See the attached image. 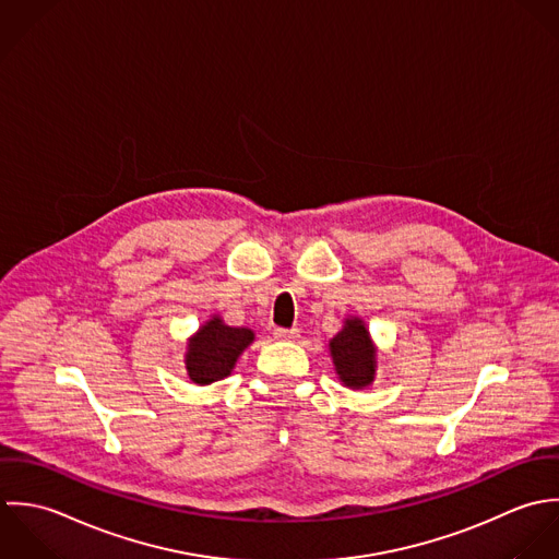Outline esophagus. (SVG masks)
Listing matches in <instances>:
<instances>
[{
    "instance_id": "esophagus-1",
    "label": "esophagus",
    "mask_w": 559,
    "mask_h": 559,
    "mask_svg": "<svg viewBox=\"0 0 559 559\" xmlns=\"http://www.w3.org/2000/svg\"><path fill=\"white\" fill-rule=\"evenodd\" d=\"M274 338H278V341H294V338H298V331L296 329H274Z\"/></svg>"
}]
</instances>
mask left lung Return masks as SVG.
Instances as JSON below:
<instances>
[{
    "mask_svg": "<svg viewBox=\"0 0 559 559\" xmlns=\"http://www.w3.org/2000/svg\"><path fill=\"white\" fill-rule=\"evenodd\" d=\"M329 352L336 378L343 386L360 391L373 384L378 371V347L362 318H345L341 331L329 341Z\"/></svg>",
    "mask_w": 559,
    "mask_h": 559,
    "instance_id": "left-lung-1",
    "label": "left lung"
}]
</instances>
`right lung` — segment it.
I'll list each match as a JSON object with an SVG mask.
<instances>
[{
  "mask_svg": "<svg viewBox=\"0 0 559 559\" xmlns=\"http://www.w3.org/2000/svg\"><path fill=\"white\" fill-rule=\"evenodd\" d=\"M252 341L254 331L246 326H228L221 316H212L188 338L183 354L188 378L199 386L224 380Z\"/></svg>",
  "mask_w": 559,
  "mask_h": 559,
  "instance_id": "1",
  "label": "right lung"
}]
</instances>
